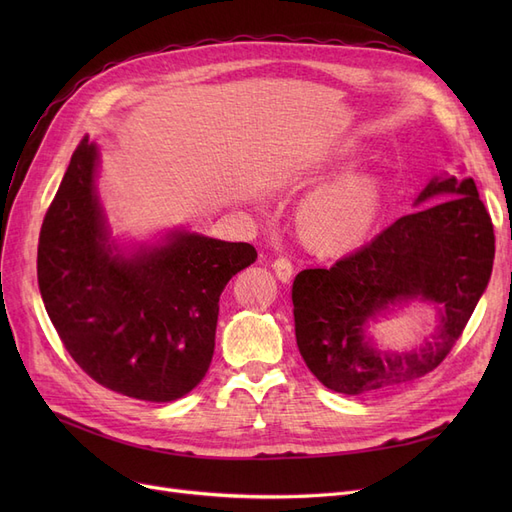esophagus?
<instances>
[{"label":"esophagus","instance_id":"1","mask_svg":"<svg viewBox=\"0 0 512 512\" xmlns=\"http://www.w3.org/2000/svg\"><path fill=\"white\" fill-rule=\"evenodd\" d=\"M273 271H275V277L280 282H284V284H288L290 280H292V273H294V267H292V262L288 260V258H277L275 262H273Z\"/></svg>","mask_w":512,"mask_h":512}]
</instances>
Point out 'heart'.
Listing matches in <instances>:
<instances>
[{"label":"heart","mask_w":512,"mask_h":512,"mask_svg":"<svg viewBox=\"0 0 512 512\" xmlns=\"http://www.w3.org/2000/svg\"><path fill=\"white\" fill-rule=\"evenodd\" d=\"M384 198L371 170H346L309 192L299 207L303 235L316 245L344 250L361 243L376 224Z\"/></svg>","instance_id":"b5f03b06"}]
</instances>
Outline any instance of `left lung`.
<instances>
[{"mask_svg": "<svg viewBox=\"0 0 512 512\" xmlns=\"http://www.w3.org/2000/svg\"><path fill=\"white\" fill-rule=\"evenodd\" d=\"M414 205L425 207L333 267L294 277L299 352L335 393H374L427 376L453 350L489 284L495 237L474 179L433 177ZM414 298L441 307L437 333L410 353L378 351L364 335L368 322Z\"/></svg>", "mask_w": 512, "mask_h": 512, "instance_id": "1", "label": "left lung"}]
</instances>
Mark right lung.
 <instances>
[{
	"instance_id": "right-lung-1",
	"label": "right lung",
	"mask_w": 512,
	"mask_h": 512,
	"mask_svg": "<svg viewBox=\"0 0 512 512\" xmlns=\"http://www.w3.org/2000/svg\"><path fill=\"white\" fill-rule=\"evenodd\" d=\"M98 147L72 153L38 243V286L53 327L89 378L143 401H175L205 378L220 294L250 267V243L175 230L123 252L96 190Z\"/></svg>"
}]
</instances>
